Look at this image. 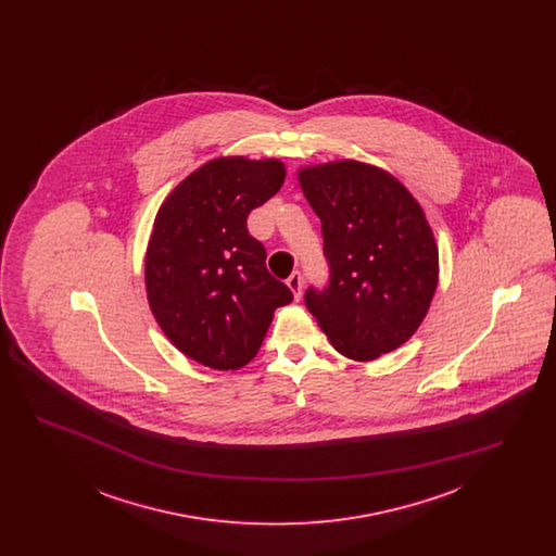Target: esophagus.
I'll use <instances>...</instances> for the list:
<instances>
[{
    "instance_id": "esophagus-1",
    "label": "esophagus",
    "mask_w": 556,
    "mask_h": 556,
    "mask_svg": "<svg viewBox=\"0 0 556 556\" xmlns=\"http://www.w3.org/2000/svg\"><path fill=\"white\" fill-rule=\"evenodd\" d=\"M302 275L295 270V273H291L290 277H288V288H290L291 293H293V298L295 300H300L302 298Z\"/></svg>"
}]
</instances>
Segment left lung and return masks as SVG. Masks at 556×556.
Listing matches in <instances>:
<instances>
[{
	"label": "left lung",
	"mask_w": 556,
	"mask_h": 556,
	"mask_svg": "<svg viewBox=\"0 0 556 556\" xmlns=\"http://www.w3.org/2000/svg\"><path fill=\"white\" fill-rule=\"evenodd\" d=\"M298 184L317 212L331 266L306 306L331 345L369 363L408 342L438 290L440 254L424 206L392 173L361 160L304 164Z\"/></svg>",
	"instance_id": "1"
}]
</instances>
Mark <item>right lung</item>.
I'll return each mask as SVG.
<instances>
[{
    "label": "right lung",
    "mask_w": 556,
    "mask_h": 556,
    "mask_svg": "<svg viewBox=\"0 0 556 556\" xmlns=\"http://www.w3.org/2000/svg\"><path fill=\"white\" fill-rule=\"evenodd\" d=\"M283 181L281 160L218 156L189 173L156 212L146 250L148 304L173 345L204 367H245L275 311L293 300L245 229L248 214Z\"/></svg>",
    "instance_id": "1"
}]
</instances>
